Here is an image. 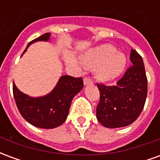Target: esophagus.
Segmentation results:
<instances>
[{
  "label": "esophagus",
  "mask_w": 160,
  "mask_h": 160,
  "mask_svg": "<svg viewBox=\"0 0 160 160\" xmlns=\"http://www.w3.org/2000/svg\"><path fill=\"white\" fill-rule=\"evenodd\" d=\"M84 84L85 85H90V84H92V80L91 79L90 77H86L84 79Z\"/></svg>",
  "instance_id": "obj_1"
}]
</instances>
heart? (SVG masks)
I'll return each instance as SVG.
<instances>
[{
	"mask_svg": "<svg viewBox=\"0 0 160 160\" xmlns=\"http://www.w3.org/2000/svg\"><path fill=\"white\" fill-rule=\"evenodd\" d=\"M83 63L87 68H95L96 77L102 81L116 79L123 72L127 59L111 44H103L91 49L84 56Z\"/></svg>",
	"mask_w": 160,
	"mask_h": 160,
	"instance_id": "obj_1",
	"label": "heart"
}]
</instances>
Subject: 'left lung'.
<instances>
[{
  "mask_svg": "<svg viewBox=\"0 0 160 160\" xmlns=\"http://www.w3.org/2000/svg\"><path fill=\"white\" fill-rule=\"evenodd\" d=\"M132 66L116 86L97 83L100 98L96 110L98 122L106 128L126 127L136 120L148 95V79L141 55L131 49Z\"/></svg>",
  "mask_w": 160,
  "mask_h": 160,
  "instance_id": "8db88e82",
  "label": "left lung"
}]
</instances>
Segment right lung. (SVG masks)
Instances as JSON below:
<instances>
[{"label": "right lung", "mask_w": 160, "mask_h": 160, "mask_svg": "<svg viewBox=\"0 0 160 160\" xmlns=\"http://www.w3.org/2000/svg\"><path fill=\"white\" fill-rule=\"evenodd\" d=\"M49 36L50 33H44L31 41L27 47L37 41H48ZM83 86L81 77L64 75L60 78L54 90L43 97H29L21 92L14 83L12 84V92L20 114L29 123L41 128H54L66 121L71 102Z\"/></svg>", "instance_id": "right-lung-1"}]
</instances>
